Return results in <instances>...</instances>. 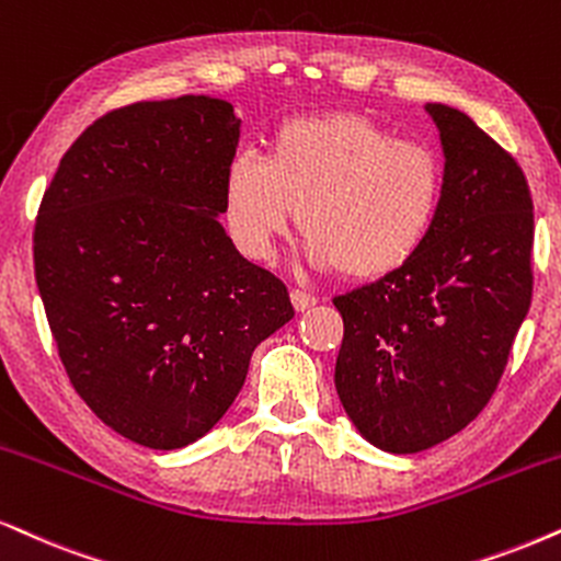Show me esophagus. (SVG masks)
Instances as JSON below:
<instances>
[{
  "label": "esophagus",
  "mask_w": 561,
  "mask_h": 561,
  "mask_svg": "<svg viewBox=\"0 0 561 561\" xmlns=\"http://www.w3.org/2000/svg\"><path fill=\"white\" fill-rule=\"evenodd\" d=\"M289 297H293L295 310H300V313H305V310H310V308H313V305L318 302L316 295L302 293V289H293V293H289Z\"/></svg>",
  "instance_id": "34e87169"
}]
</instances>
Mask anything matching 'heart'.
Masks as SVG:
<instances>
[{"label":"heart","mask_w":561,"mask_h":561,"mask_svg":"<svg viewBox=\"0 0 561 561\" xmlns=\"http://www.w3.org/2000/svg\"><path fill=\"white\" fill-rule=\"evenodd\" d=\"M443 198V158L363 113L287 118L266 137L261 160L240 154L222 181L225 225L245 256H272L297 211L305 259L354 282L407 266L427 243Z\"/></svg>","instance_id":"b5f03b06"}]
</instances>
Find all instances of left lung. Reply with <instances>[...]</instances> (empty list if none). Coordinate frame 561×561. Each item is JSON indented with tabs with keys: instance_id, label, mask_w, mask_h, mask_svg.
<instances>
[{
	"instance_id": "8db88e82",
	"label": "left lung",
	"mask_w": 561,
	"mask_h": 561,
	"mask_svg": "<svg viewBox=\"0 0 561 561\" xmlns=\"http://www.w3.org/2000/svg\"><path fill=\"white\" fill-rule=\"evenodd\" d=\"M445 198L399 272L333 297L344 318L336 393L363 435L420 453L473 422L505 373L534 295V198L520 165L466 113L427 103Z\"/></svg>"
}]
</instances>
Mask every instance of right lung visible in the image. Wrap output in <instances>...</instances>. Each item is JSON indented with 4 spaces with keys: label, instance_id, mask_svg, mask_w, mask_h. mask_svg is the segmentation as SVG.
Listing matches in <instances>:
<instances>
[{
    "label": "right lung",
    "instance_id": "add662e5",
    "mask_svg": "<svg viewBox=\"0 0 561 561\" xmlns=\"http://www.w3.org/2000/svg\"><path fill=\"white\" fill-rule=\"evenodd\" d=\"M238 137L219 98L108 111L64 152L35 217V282L64 370L145 448L207 435L253 350L295 316L287 287L217 219Z\"/></svg>",
    "mask_w": 561,
    "mask_h": 561
}]
</instances>
